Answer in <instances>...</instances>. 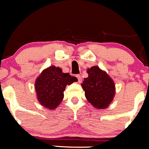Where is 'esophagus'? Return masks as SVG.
Instances as JSON below:
<instances>
[{
    "instance_id": "1",
    "label": "esophagus",
    "mask_w": 149,
    "mask_h": 149,
    "mask_svg": "<svg viewBox=\"0 0 149 149\" xmlns=\"http://www.w3.org/2000/svg\"><path fill=\"white\" fill-rule=\"evenodd\" d=\"M76 77L77 78L78 82H79V83H80V82H82V77H81V75H79V74H77V75H76Z\"/></svg>"
}]
</instances>
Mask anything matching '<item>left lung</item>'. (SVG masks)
Returning <instances> with one entry per match:
<instances>
[{"label":"left lung","mask_w":149,"mask_h":149,"mask_svg":"<svg viewBox=\"0 0 149 149\" xmlns=\"http://www.w3.org/2000/svg\"><path fill=\"white\" fill-rule=\"evenodd\" d=\"M88 77L82 83L85 97L95 108H107L115 94L114 82L105 72L96 66L88 69Z\"/></svg>","instance_id":"obj_1"}]
</instances>
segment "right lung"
Instances as JSON below:
<instances>
[{
    "instance_id": "add662e5",
    "label": "right lung",
    "mask_w": 149,
    "mask_h": 149,
    "mask_svg": "<svg viewBox=\"0 0 149 149\" xmlns=\"http://www.w3.org/2000/svg\"><path fill=\"white\" fill-rule=\"evenodd\" d=\"M77 81L69 73H63L59 67L52 66L43 70L35 82L37 96L41 105L55 109L64 98L67 85Z\"/></svg>"
}]
</instances>
